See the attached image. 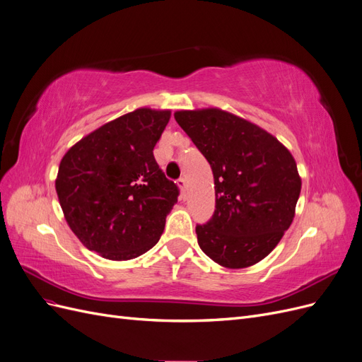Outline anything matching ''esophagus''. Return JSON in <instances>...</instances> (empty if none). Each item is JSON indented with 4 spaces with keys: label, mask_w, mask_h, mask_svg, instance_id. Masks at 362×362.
I'll return each instance as SVG.
<instances>
[{
    "label": "esophagus",
    "mask_w": 362,
    "mask_h": 362,
    "mask_svg": "<svg viewBox=\"0 0 362 362\" xmlns=\"http://www.w3.org/2000/svg\"><path fill=\"white\" fill-rule=\"evenodd\" d=\"M177 184H178V187H180V190H181L182 193L185 192V189H187V180H185L184 177H182V178H180Z\"/></svg>",
    "instance_id": "obj_1"
}]
</instances>
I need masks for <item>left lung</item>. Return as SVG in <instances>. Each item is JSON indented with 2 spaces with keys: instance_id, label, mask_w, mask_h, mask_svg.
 <instances>
[{
  "instance_id": "1",
  "label": "left lung",
  "mask_w": 362,
  "mask_h": 362,
  "mask_svg": "<svg viewBox=\"0 0 362 362\" xmlns=\"http://www.w3.org/2000/svg\"><path fill=\"white\" fill-rule=\"evenodd\" d=\"M173 116L214 177L216 210L196 226L199 247L226 269L257 264L294 218L302 180L291 152L266 129L221 108Z\"/></svg>"
}]
</instances>
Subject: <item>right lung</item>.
I'll list each match as a JSON object with an SVG mask.
<instances>
[{
  "label": "right lung",
  "mask_w": 362,
  "mask_h": 362,
  "mask_svg": "<svg viewBox=\"0 0 362 362\" xmlns=\"http://www.w3.org/2000/svg\"><path fill=\"white\" fill-rule=\"evenodd\" d=\"M169 119L170 110L137 108L84 136L60 161L56 192L64 218L103 258H137L163 234L180 192L152 151Z\"/></svg>",
  "instance_id": "add662e5"
}]
</instances>
